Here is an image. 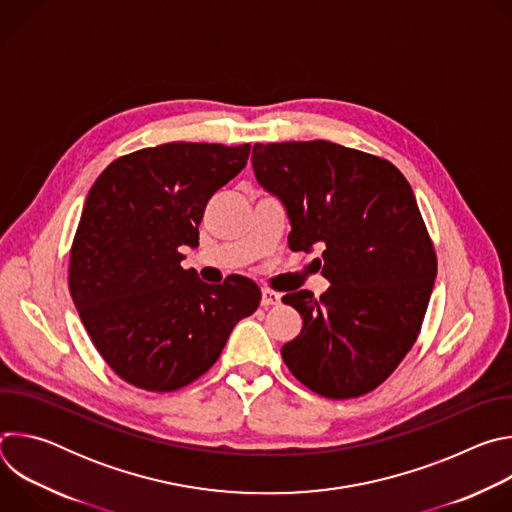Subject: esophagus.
<instances>
[{
  "label": "esophagus",
  "mask_w": 512,
  "mask_h": 512,
  "mask_svg": "<svg viewBox=\"0 0 512 512\" xmlns=\"http://www.w3.org/2000/svg\"><path fill=\"white\" fill-rule=\"evenodd\" d=\"M279 300H281V296L277 294V291H273V289H261V306L263 308H269V306H277L279 304Z\"/></svg>",
  "instance_id": "34e87169"
}]
</instances>
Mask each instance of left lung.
<instances>
[{
  "label": "left lung",
  "mask_w": 512,
  "mask_h": 512,
  "mask_svg": "<svg viewBox=\"0 0 512 512\" xmlns=\"http://www.w3.org/2000/svg\"><path fill=\"white\" fill-rule=\"evenodd\" d=\"M251 160L287 208L291 251L320 243L332 283L320 298L308 289L281 298L304 318L283 362L328 399L375 391L413 348L437 273L409 182L389 160L324 139L255 143Z\"/></svg>",
  "instance_id": "left-lung-1"
}]
</instances>
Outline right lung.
I'll return each instance as SVG.
<instances>
[{"mask_svg":"<svg viewBox=\"0 0 512 512\" xmlns=\"http://www.w3.org/2000/svg\"><path fill=\"white\" fill-rule=\"evenodd\" d=\"M251 145L162 143L111 162L89 190L68 253V289L107 367L125 383L170 393L202 377L235 324L261 302L241 275L202 283L182 269L210 196Z\"/></svg>","mask_w":512,"mask_h":512,"instance_id":"1","label":"right lung"}]
</instances>
